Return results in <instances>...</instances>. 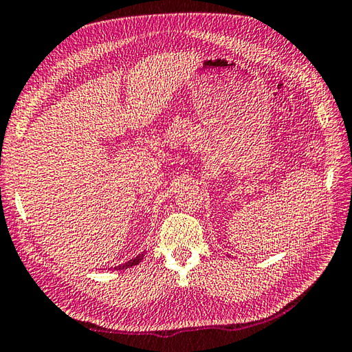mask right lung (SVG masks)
I'll return each mask as SVG.
<instances>
[{
  "label": "right lung",
  "mask_w": 352,
  "mask_h": 352,
  "mask_svg": "<svg viewBox=\"0 0 352 352\" xmlns=\"http://www.w3.org/2000/svg\"><path fill=\"white\" fill-rule=\"evenodd\" d=\"M144 256H145V251H142L141 254H138L135 258H130L129 262H125V263H122V265H119V267H115V270H127V268H130V267H135V265H138L139 262L142 261Z\"/></svg>",
  "instance_id": "add662e5"
}]
</instances>
